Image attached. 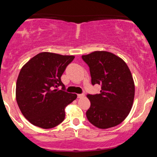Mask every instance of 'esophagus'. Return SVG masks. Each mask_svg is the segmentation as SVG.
Returning <instances> with one entry per match:
<instances>
[{"label":"esophagus","mask_w":157,"mask_h":157,"mask_svg":"<svg viewBox=\"0 0 157 157\" xmlns=\"http://www.w3.org/2000/svg\"><path fill=\"white\" fill-rule=\"evenodd\" d=\"M85 97V94H78V98H82Z\"/></svg>","instance_id":"34e87169"}]
</instances>
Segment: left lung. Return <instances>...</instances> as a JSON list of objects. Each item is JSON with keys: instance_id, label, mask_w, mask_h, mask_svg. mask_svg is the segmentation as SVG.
Masks as SVG:
<instances>
[{"instance_id": "obj_1", "label": "left lung", "mask_w": 157, "mask_h": 157, "mask_svg": "<svg viewBox=\"0 0 157 157\" xmlns=\"http://www.w3.org/2000/svg\"><path fill=\"white\" fill-rule=\"evenodd\" d=\"M88 66L91 84L101 86L100 93L87 94L91 106L86 111L88 121L101 129L120 124L131 111L134 98V82L122 59L106 51L82 56Z\"/></svg>"}]
</instances>
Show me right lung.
I'll return each mask as SVG.
<instances>
[{
  "instance_id": "right-lung-1",
  "label": "right lung",
  "mask_w": 157,
  "mask_h": 157,
  "mask_svg": "<svg viewBox=\"0 0 157 157\" xmlns=\"http://www.w3.org/2000/svg\"><path fill=\"white\" fill-rule=\"evenodd\" d=\"M74 56L40 52L24 65L18 75L16 99L23 115L43 129L55 128L64 121L65 108L77 98L65 91L61 76ZM62 86V89L58 88Z\"/></svg>"
}]
</instances>
